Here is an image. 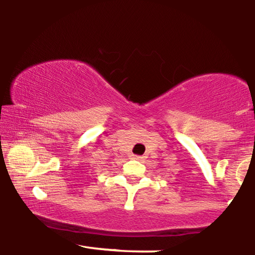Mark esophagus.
<instances>
[{"mask_svg": "<svg viewBox=\"0 0 255 255\" xmlns=\"http://www.w3.org/2000/svg\"><path fill=\"white\" fill-rule=\"evenodd\" d=\"M131 158H132V159H134V160H143L145 157L144 156H137V154H132Z\"/></svg>", "mask_w": 255, "mask_h": 255, "instance_id": "obj_1", "label": "esophagus"}]
</instances>
